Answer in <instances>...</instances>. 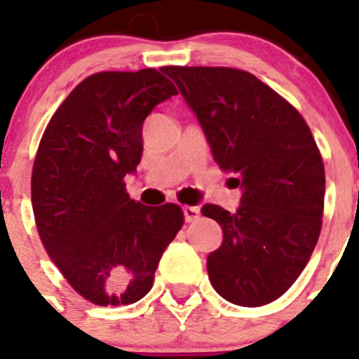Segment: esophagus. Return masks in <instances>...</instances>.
I'll return each mask as SVG.
<instances>
[{
	"instance_id": "esophagus-1",
	"label": "esophagus",
	"mask_w": 359,
	"mask_h": 359,
	"mask_svg": "<svg viewBox=\"0 0 359 359\" xmlns=\"http://www.w3.org/2000/svg\"><path fill=\"white\" fill-rule=\"evenodd\" d=\"M183 215H185L187 223H192L199 217V208L198 207H183Z\"/></svg>"
}]
</instances>
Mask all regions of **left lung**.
Segmentation results:
<instances>
[{
  "mask_svg": "<svg viewBox=\"0 0 359 359\" xmlns=\"http://www.w3.org/2000/svg\"><path fill=\"white\" fill-rule=\"evenodd\" d=\"M194 111L215 163L233 174L241 205L230 214L203 205L223 228L207 259L224 300L273 302L302 273L322 230L325 170L306 120L255 75L236 68L165 66Z\"/></svg>",
  "mask_w": 359,
  "mask_h": 359,
  "instance_id": "8db88e82",
  "label": "left lung"
}]
</instances>
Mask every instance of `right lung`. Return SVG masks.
I'll return each instance as SVG.
<instances>
[{
  "label": "right lung",
  "mask_w": 359,
  "mask_h": 359,
  "mask_svg": "<svg viewBox=\"0 0 359 359\" xmlns=\"http://www.w3.org/2000/svg\"><path fill=\"white\" fill-rule=\"evenodd\" d=\"M158 69L100 72L66 97L44 129L32 170V208L44 248L95 306H128L152 287L182 208L129 198L123 177L142 160V126L176 95Z\"/></svg>",
  "instance_id": "1"
}]
</instances>
